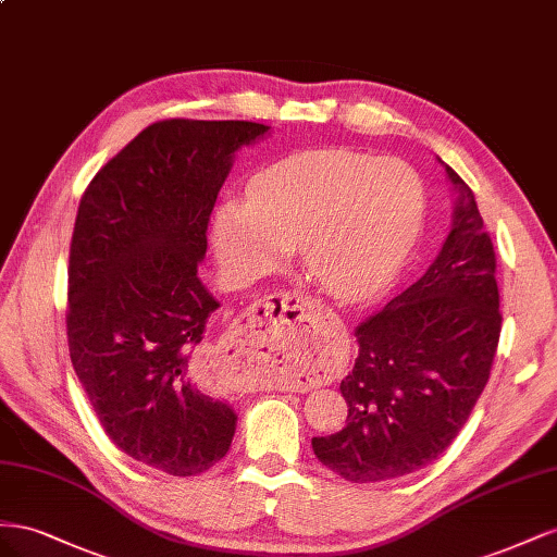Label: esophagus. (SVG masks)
<instances>
[{"instance_id":"obj_1","label":"esophagus","mask_w":557,"mask_h":557,"mask_svg":"<svg viewBox=\"0 0 557 557\" xmlns=\"http://www.w3.org/2000/svg\"><path fill=\"white\" fill-rule=\"evenodd\" d=\"M314 338V320L308 300L296 292H275L257 300L237 324L224 349L221 367L226 385H233L240 371L261 367L277 357H289L308 347Z\"/></svg>"}]
</instances>
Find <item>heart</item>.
Wrapping results in <instances>:
<instances>
[{
    "mask_svg": "<svg viewBox=\"0 0 557 557\" xmlns=\"http://www.w3.org/2000/svg\"><path fill=\"white\" fill-rule=\"evenodd\" d=\"M422 212V182L408 165L349 149L300 151L261 170L251 198L219 205L212 243L226 275L240 282L300 249L317 287L361 304L401 268Z\"/></svg>",
    "mask_w": 557,
    "mask_h": 557,
    "instance_id": "1",
    "label": "heart"
}]
</instances>
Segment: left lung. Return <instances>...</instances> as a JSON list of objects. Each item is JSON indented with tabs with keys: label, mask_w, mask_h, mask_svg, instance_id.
I'll return each instance as SVG.
<instances>
[{
	"label": "left lung",
	"mask_w": 557,
	"mask_h": 557,
	"mask_svg": "<svg viewBox=\"0 0 557 557\" xmlns=\"http://www.w3.org/2000/svg\"><path fill=\"white\" fill-rule=\"evenodd\" d=\"M446 172L457 190L453 231L426 273L357 326L359 357L341 383L347 424L312 438L317 459L345 481H389L434 462L469 420L495 361V247L471 188Z\"/></svg>",
	"instance_id": "left-lung-1"
}]
</instances>
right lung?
<instances>
[{"label":"right lung","mask_w":557,"mask_h":557,"mask_svg":"<svg viewBox=\"0 0 557 557\" xmlns=\"http://www.w3.org/2000/svg\"><path fill=\"white\" fill-rule=\"evenodd\" d=\"M251 121L168 119L95 174L67 268V343L92 412L135 462L198 475L231 448L237 416L210 394L202 331L219 300L198 263L233 153Z\"/></svg>","instance_id":"obj_1"}]
</instances>
